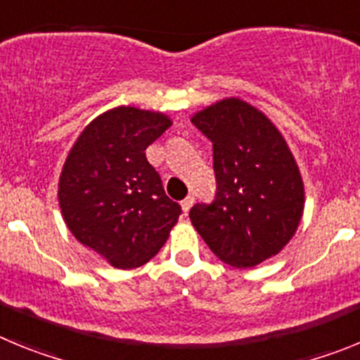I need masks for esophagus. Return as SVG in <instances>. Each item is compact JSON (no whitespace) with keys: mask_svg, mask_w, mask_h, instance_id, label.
<instances>
[{"mask_svg":"<svg viewBox=\"0 0 360 360\" xmlns=\"http://www.w3.org/2000/svg\"><path fill=\"white\" fill-rule=\"evenodd\" d=\"M193 203H195V196L189 195V196H187V198L182 200V211L186 212V214H187V212H189V209L193 207Z\"/></svg>","mask_w":360,"mask_h":360,"instance_id":"esophagus-1","label":"esophagus"}]
</instances>
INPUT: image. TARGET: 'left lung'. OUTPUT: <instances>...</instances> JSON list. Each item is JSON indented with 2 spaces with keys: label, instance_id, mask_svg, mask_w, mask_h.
<instances>
[{
  "label": "left lung",
  "instance_id": "1",
  "mask_svg": "<svg viewBox=\"0 0 360 360\" xmlns=\"http://www.w3.org/2000/svg\"><path fill=\"white\" fill-rule=\"evenodd\" d=\"M212 142L214 202L196 203L189 218L227 265L250 269L292 240L304 209V186L287 141L272 120L231 97L193 115Z\"/></svg>",
  "mask_w": 360,
  "mask_h": 360
}]
</instances>
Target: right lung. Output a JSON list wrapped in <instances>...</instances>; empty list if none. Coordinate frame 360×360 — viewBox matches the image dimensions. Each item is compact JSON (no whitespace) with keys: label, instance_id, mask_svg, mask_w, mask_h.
<instances>
[{"label":"right lung","instance_id":"obj_1","mask_svg":"<svg viewBox=\"0 0 360 360\" xmlns=\"http://www.w3.org/2000/svg\"><path fill=\"white\" fill-rule=\"evenodd\" d=\"M171 124L158 111L113 108L82 129L63 165L57 196L65 224L115 269L157 256L182 214L146 158Z\"/></svg>","mask_w":360,"mask_h":360}]
</instances>
